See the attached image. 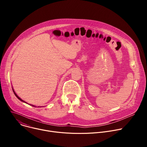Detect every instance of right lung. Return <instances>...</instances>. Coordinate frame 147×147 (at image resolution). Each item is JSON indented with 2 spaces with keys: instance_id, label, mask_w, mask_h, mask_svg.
<instances>
[{
  "instance_id": "right-lung-1",
  "label": "right lung",
  "mask_w": 147,
  "mask_h": 147,
  "mask_svg": "<svg viewBox=\"0 0 147 147\" xmlns=\"http://www.w3.org/2000/svg\"><path fill=\"white\" fill-rule=\"evenodd\" d=\"M13 88V92H14V95H16V97H17V98H18V99L19 100H20L21 101H22V102H24V103H27L26 102H25L24 100H23V99H21V98H20V97H19V96H18V95H17L16 94V93L15 92V91H14V90L13 88ZM29 105H30V104H29ZM31 105V106H32V107H36V106H35V105Z\"/></svg>"
}]
</instances>
